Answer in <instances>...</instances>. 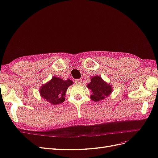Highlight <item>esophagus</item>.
<instances>
[{"label":"esophagus","instance_id":"34e87169","mask_svg":"<svg viewBox=\"0 0 158 158\" xmlns=\"http://www.w3.org/2000/svg\"><path fill=\"white\" fill-rule=\"evenodd\" d=\"M75 82L77 84H81V83H82V80L80 79H76V80H75Z\"/></svg>","mask_w":158,"mask_h":158}]
</instances>
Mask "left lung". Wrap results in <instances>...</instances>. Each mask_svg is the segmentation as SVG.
<instances>
[{
  "label": "left lung",
  "instance_id": "obj_1",
  "mask_svg": "<svg viewBox=\"0 0 158 158\" xmlns=\"http://www.w3.org/2000/svg\"><path fill=\"white\" fill-rule=\"evenodd\" d=\"M87 87L91 93V99L94 102L102 100L112 93V86L104 82L100 76L91 78Z\"/></svg>",
  "mask_w": 158,
  "mask_h": 158
}]
</instances>
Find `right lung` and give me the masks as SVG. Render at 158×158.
I'll return each instance as SVG.
<instances>
[{
  "instance_id": "obj_1",
  "label": "right lung",
  "mask_w": 158,
  "mask_h": 158,
  "mask_svg": "<svg viewBox=\"0 0 158 158\" xmlns=\"http://www.w3.org/2000/svg\"><path fill=\"white\" fill-rule=\"evenodd\" d=\"M70 79L66 81L54 77L50 81L40 88V95L53 105H58L65 101V94L68 87L73 84Z\"/></svg>"
}]
</instances>
